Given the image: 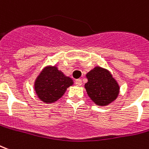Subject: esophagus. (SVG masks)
<instances>
[{"label": "esophagus", "mask_w": 149, "mask_h": 149, "mask_svg": "<svg viewBox=\"0 0 149 149\" xmlns=\"http://www.w3.org/2000/svg\"><path fill=\"white\" fill-rule=\"evenodd\" d=\"M75 84L78 86H81L82 85V81L81 79H77V80H76V81H75Z\"/></svg>", "instance_id": "esophagus-1"}]
</instances>
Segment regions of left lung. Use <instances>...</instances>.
Segmentation results:
<instances>
[{
	"mask_svg": "<svg viewBox=\"0 0 149 149\" xmlns=\"http://www.w3.org/2000/svg\"><path fill=\"white\" fill-rule=\"evenodd\" d=\"M86 92L96 105L107 106L117 98L119 85L107 69L97 66L86 74Z\"/></svg>",
	"mask_w": 149,
	"mask_h": 149,
	"instance_id": "1",
	"label": "left lung"
}]
</instances>
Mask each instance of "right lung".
Instances as JSON below:
<instances>
[{
    "instance_id": "add662e5",
    "label": "right lung",
    "mask_w": 149,
    "mask_h": 149,
    "mask_svg": "<svg viewBox=\"0 0 149 149\" xmlns=\"http://www.w3.org/2000/svg\"><path fill=\"white\" fill-rule=\"evenodd\" d=\"M73 84L72 78L56 66L45 67L36 78L35 90L38 98L45 103H52L64 95L67 88Z\"/></svg>"
}]
</instances>
